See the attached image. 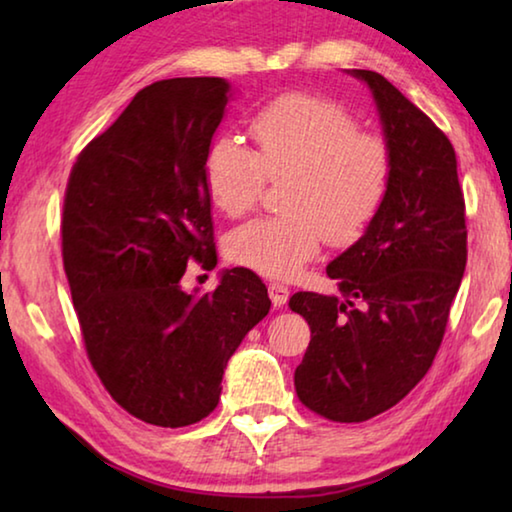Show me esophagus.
<instances>
[{
	"instance_id": "obj_1",
	"label": "esophagus",
	"mask_w": 512,
	"mask_h": 512,
	"mask_svg": "<svg viewBox=\"0 0 512 512\" xmlns=\"http://www.w3.org/2000/svg\"><path fill=\"white\" fill-rule=\"evenodd\" d=\"M268 296H271V302L275 307L287 305L289 287H287V284H282V282H271V284H268Z\"/></svg>"
}]
</instances>
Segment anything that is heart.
I'll use <instances>...</instances> for the list:
<instances>
[{
    "label": "heart",
    "mask_w": 512,
    "mask_h": 512,
    "mask_svg": "<svg viewBox=\"0 0 512 512\" xmlns=\"http://www.w3.org/2000/svg\"><path fill=\"white\" fill-rule=\"evenodd\" d=\"M257 153L232 137L210 144L205 189L223 214L255 210L266 180H289L284 216L232 230L225 253L268 277H293L327 239L352 244L375 219L388 194L393 153L386 137L359 128L348 110L311 94H287L253 117Z\"/></svg>",
    "instance_id": "b5f03b06"
}]
</instances>
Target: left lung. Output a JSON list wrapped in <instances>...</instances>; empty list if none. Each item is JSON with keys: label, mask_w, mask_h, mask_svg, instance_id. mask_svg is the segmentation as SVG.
I'll use <instances>...</instances> for the list:
<instances>
[{"label": "left lung", "mask_w": 512, "mask_h": 512, "mask_svg": "<svg viewBox=\"0 0 512 512\" xmlns=\"http://www.w3.org/2000/svg\"><path fill=\"white\" fill-rule=\"evenodd\" d=\"M352 74L377 101L391 185L363 237L327 266L339 296L300 291L289 300L311 329L293 377L298 400L334 422L375 418L427 375L467 264L452 142L384 76Z\"/></svg>", "instance_id": "1"}]
</instances>
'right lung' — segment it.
Listing matches in <instances>:
<instances>
[{
  "label": "right lung",
  "instance_id": "right-lung-1",
  "mask_svg": "<svg viewBox=\"0 0 512 512\" xmlns=\"http://www.w3.org/2000/svg\"><path fill=\"white\" fill-rule=\"evenodd\" d=\"M230 85L214 76L146 85L69 171L63 266L85 352L121 409L155 427L210 415L223 370L271 300L248 268L189 296V262L216 266L203 164Z\"/></svg>",
  "mask_w": 512,
  "mask_h": 512
}]
</instances>
